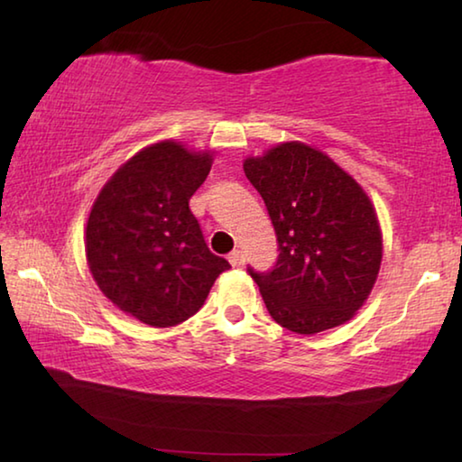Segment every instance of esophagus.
Listing matches in <instances>:
<instances>
[{"label":"esophagus","mask_w":462,"mask_h":462,"mask_svg":"<svg viewBox=\"0 0 462 462\" xmlns=\"http://www.w3.org/2000/svg\"><path fill=\"white\" fill-rule=\"evenodd\" d=\"M245 259H246V256H245V253H242V250H232V253L228 254V261H230V264H232V267H240V264H245Z\"/></svg>","instance_id":"1"}]
</instances>
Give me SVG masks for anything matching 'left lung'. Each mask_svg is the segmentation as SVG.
Masks as SVG:
<instances>
[{"mask_svg": "<svg viewBox=\"0 0 462 462\" xmlns=\"http://www.w3.org/2000/svg\"><path fill=\"white\" fill-rule=\"evenodd\" d=\"M246 179L267 206L277 263L248 275L279 326L316 334L340 326L363 306L381 267V230L353 177L301 143L246 159Z\"/></svg>", "mask_w": 462, "mask_h": 462, "instance_id": "obj_1", "label": "left lung"}]
</instances>
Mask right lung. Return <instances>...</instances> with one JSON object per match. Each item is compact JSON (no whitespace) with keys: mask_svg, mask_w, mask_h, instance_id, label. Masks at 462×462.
I'll return each mask as SVG.
<instances>
[{"mask_svg":"<svg viewBox=\"0 0 462 462\" xmlns=\"http://www.w3.org/2000/svg\"><path fill=\"white\" fill-rule=\"evenodd\" d=\"M209 169L208 152L159 143L132 156L93 203L85 236L91 275L109 301L148 326L185 322L230 269L189 209Z\"/></svg>","mask_w":462,"mask_h":462,"instance_id":"obj_1","label":"right lung"}]
</instances>
